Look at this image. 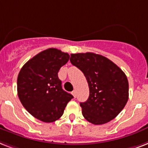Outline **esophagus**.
Wrapping results in <instances>:
<instances>
[{
  "mask_svg": "<svg viewBox=\"0 0 148 148\" xmlns=\"http://www.w3.org/2000/svg\"><path fill=\"white\" fill-rule=\"evenodd\" d=\"M72 94H73V97L75 98V97H76V91H75V90H73V92H72Z\"/></svg>",
  "mask_w": 148,
  "mask_h": 148,
  "instance_id": "esophagus-1",
  "label": "esophagus"
}]
</instances>
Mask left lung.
I'll return each instance as SVG.
<instances>
[{"label": "left lung", "instance_id": "8db88e82", "mask_svg": "<svg viewBox=\"0 0 148 148\" xmlns=\"http://www.w3.org/2000/svg\"><path fill=\"white\" fill-rule=\"evenodd\" d=\"M70 62L83 73L90 88L88 99L80 103L85 119L96 125L112 121L128 100L125 73L110 59L92 52L71 54Z\"/></svg>", "mask_w": 148, "mask_h": 148}]
</instances>
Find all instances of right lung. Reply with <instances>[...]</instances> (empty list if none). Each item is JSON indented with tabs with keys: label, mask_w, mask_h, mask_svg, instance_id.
Masks as SVG:
<instances>
[{
	"label": "right lung",
	"mask_w": 148,
	"mask_h": 148,
	"mask_svg": "<svg viewBox=\"0 0 148 148\" xmlns=\"http://www.w3.org/2000/svg\"><path fill=\"white\" fill-rule=\"evenodd\" d=\"M69 55L57 49L41 51L23 66L17 81L18 95L28 113L38 120L51 123L64 113L73 95L64 91L58 73Z\"/></svg>",
	"instance_id": "obj_1"
}]
</instances>
